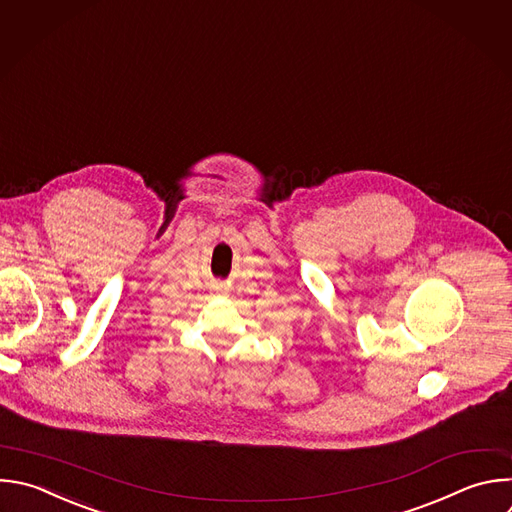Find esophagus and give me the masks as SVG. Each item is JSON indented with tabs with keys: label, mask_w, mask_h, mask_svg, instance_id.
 I'll list each match as a JSON object with an SVG mask.
<instances>
[{
	"label": "esophagus",
	"mask_w": 512,
	"mask_h": 512,
	"mask_svg": "<svg viewBox=\"0 0 512 512\" xmlns=\"http://www.w3.org/2000/svg\"><path fill=\"white\" fill-rule=\"evenodd\" d=\"M225 289H227V287H225L223 283H219V285H217V291H225Z\"/></svg>",
	"instance_id": "34e87169"
}]
</instances>
